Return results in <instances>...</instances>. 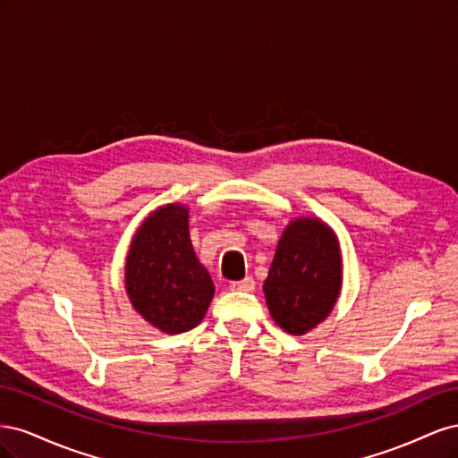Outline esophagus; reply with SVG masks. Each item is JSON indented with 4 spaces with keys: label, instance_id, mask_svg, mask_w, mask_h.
<instances>
[{
    "label": "esophagus",
    "instance_id": "esophagus-1",
    "mask_svg": "<svg viewBox=\"0 0 458 458\" xmlns=\"http://www.w3.org/2000/svg\"><path fill=\"white\" fill-rule=\"evenodd\" d=\"M231 290H237V293H252V290L256 288V281L254 276H244L242 281H233L229 284Z\"/></svg>",
    "mask_w": 458,
    "mask_h": 458
}]
</instances>
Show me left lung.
Masks as SVG:
<instances>
[{
  "label": "left lung",
  "instance_id": "1",
  "mask_svg": "<svg viewBox=\"0 0 458 458\" xmlns=\"http://www.w3.org/2000/svg\"><path fill=\"white\" fill-rule=\"evenodd\" d=\"M342 286L336 234L318 219L300 217L286 227L263 284L275 323L303 335L332 311Z\"/></svg>",
  "mask_w": 458,
  "mask_h": 458
}]
</instances>
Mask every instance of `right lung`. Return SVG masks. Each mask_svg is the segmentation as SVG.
<instances>
[{"instance_id": "right-lung-1", "label": "right lung", "mask_w": 458, "mask_h": 458, "mask_svg": "<svg viewBox=\"0 0 458 458\" xmlns=\"http://www.w3.org/2000/svg\"><path fill=\"white\" fill-rule=\"evenodd\" d=\"M126 290L133 308L168 335L202 321L214 283L192 250L187 208L162 206L143 221L130 248Z\"/></svg>"}]
</instances>
